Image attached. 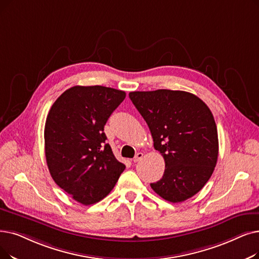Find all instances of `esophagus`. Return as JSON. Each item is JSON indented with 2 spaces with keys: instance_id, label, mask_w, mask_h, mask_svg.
I'll use <instances>...</instances> for the list:
<instances>
[{
  "instance_id": "34e87169",
  "label": "esophagus",
  "mask_w": 259,
  "mask_h": 259,
  "mask_svg": "<svg viewBox=\"0 0 259 259\" xmlns=\"http://www.w3.org/2000/svg\"><path fill=\"white\" fill-rule=\"evenodd\" d=\"M143 156H144V153H143V152H138V153L136 154V156L133 157V162H134V163H138L139 161H141V160L143 159Z\"/></svg>"
}]
</instances>
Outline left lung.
I'll list each match as a JSON object with an SVG mask.
<instances>
[{
    "label": "left lung",
    "instance_id": "8db88e82",
    "mask_svg": "<svg viewBox=\"0 0 259 259\" xmlns=\"http://www.w3.org/2000/svg\"><path fill=\"white\" fill-rule=\"evenodd\" d=\"M129 97L165 161L164 175L151 188L172 203L192 198L206 184L218 159L217 126L209 108L184 91H138Z\"/></svg>",
    "mask_w": 259,
    "mask_h": 259
}]
</instances>
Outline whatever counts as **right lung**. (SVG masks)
Instances as JSON below:
<instances>
[{"instance_id":"add662e5","label":"right lung","mask_w":259,"mask_h":259,"mask_svg":"<svg viewBox=\"0 0 259 259\" xmlns=\"http://www.w3.org/2000/svg\"><path fill=\"white\" fill-rule=\"evenodd\" d=\"M126 97L103 85H75L53 104L44 128L50 174L60 188L84 205L103 200L126 166L116 160L104 128Z\"/></svg>"}]
</instances>
